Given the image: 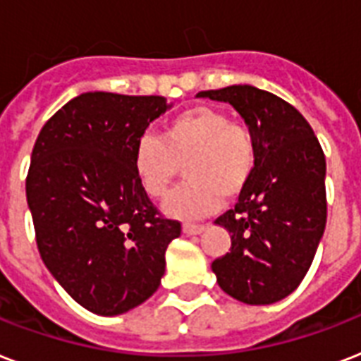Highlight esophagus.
Instances as JSON below:
<instances>
[{
	"instance_id": "1",
	"label": "esophagus",
	"mask_w": 361,
	"mask_h": 361,
	"mask_svg": "<svg viewBox=\"0 0 361 361\" xmlns=\"http://www.w3.org/2000/svg\"><path fill=\"white\" fill-rule=\"evenodd\" d=\"M204 231H206V226L202 225H189V223L183 225V232H185L187 236H198V234H202Z\"/></svg>"
}]
</instances>
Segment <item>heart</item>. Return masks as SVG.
<instances>
[{
	"label": "heart",
	"mask_w": 361,
	"mask_h": 361,
	"mask_svg": "<svg viewBox=\"0 0 361 361\" xmlns=\"http://www.w3.org/2000/svg\"><path fill=\"white\" fill-rule=\"evenodd\" d=\"M135 172L153 198L166 195L185 169V185L164 200V214L192 221L219 209L245 189L257 166V142L245 123L221 110L195 106L166 123L163 136L144 135L135 147Z\"/></svg>",
	"instance_id": "b5f03b06"
}]
</instances>
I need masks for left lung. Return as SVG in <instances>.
<instances>
[{
    "instance_id": "1",
    "label": "left lung",
    "mask_w": 361,
    "mask_h": 361,
    "mask_svg": "<svg viewBox=\"0 0 361 361\" xmlns=\"http://www.w3.org/2000/svg\"><path fill=\"white\" fill-rule=\"evenodd\" d=\"M197 97L234 106L257 142V166L234 209L215 225L231 232V252L212 262L228 296L269 305L296 290L326 228V159L311 125L292 104L255 86Z\"/></svg>"
}]
</instances>
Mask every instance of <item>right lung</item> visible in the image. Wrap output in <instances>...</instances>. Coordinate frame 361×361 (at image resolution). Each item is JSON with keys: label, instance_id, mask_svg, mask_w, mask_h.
<instances>
[{"label": "right lung", "instance_id": "add662e5", "mask_svg": "<svg viewBox=\"0 0 361 361\" xmlns=\"http://www.w3.org/2000/svg\"><path fill=\"white\" fill-rule=\"evenodd\" d=\"M172 104L159 95L90 92L44 123L25 197L48 271L76 303L127 313L157 290L164 252L181 234L163 219L135 172V147Z\"/></svg>", "mask_w": 361, "mask_h": 361}]
</instances>
